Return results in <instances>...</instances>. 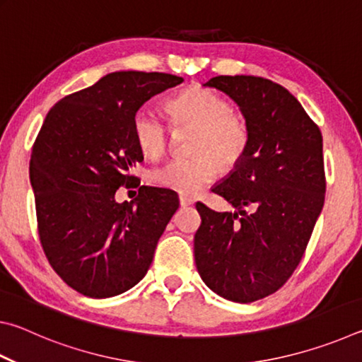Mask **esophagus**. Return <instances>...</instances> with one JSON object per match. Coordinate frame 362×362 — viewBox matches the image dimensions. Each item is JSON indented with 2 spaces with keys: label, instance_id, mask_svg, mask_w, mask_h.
Wrapping results in <instances>:
<instances>
[{
  "label": "esophagus",
  "instance_id": "34e87169",
  "mask_svg": "<svg viewBox=\"0 0 362 362\" xmlns=\"http://www.w3.org/2000/svg\"><path fill=\"white\" fill-rule=\"evenodd\" d=\"M179 201H180V206L182 207H187V206H192L193 204V199L189 198V196H185V194H180Z\"/></svg>",
  "mask_w": 362,
  "mask_h": 362
}]
</instances>
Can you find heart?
<instances>
[{
  "mask_svg": "<svg viewBox=\"0 0 362 362\" xmlns=\"http://www.w3.org/2000/svg\"><path fill=\"white\" fill-rule=\"evenodd\" d=\"M168 112L174 126L194 129L192 153L196 156L173 159L153 169V185L192 196L214 180L218 173L217 163L223 170H231L246 156L250 142L247 119L235 112L225 97L194 86L170 99ZM132 129L146 156L158 158L166 153L170 129L148 108L137 110Z\"/></svg>",
  "mask_w": 362,
  "mask_h": 362,
  "instance_id": "heart-1",
  "label": "heart"
}]
</instances>
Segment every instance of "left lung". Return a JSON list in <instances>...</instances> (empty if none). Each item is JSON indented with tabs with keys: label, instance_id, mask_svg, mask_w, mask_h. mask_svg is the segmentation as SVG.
I'll return each mask as SVG.
<instances>
[{
	"label": "left lung",
	"instance_id": "obj_1",
	"mask_svg": "<svg viewBox=\"0 0 362 362\" xmlns=\"http://www.w3.org/2000/svg\"><path fill=\"white\" fill-rule=\"evenodd\" d=\"M204 86L238 103L250 142L212 188L235 212L196 203L194 262L217 296L250 303L283 287L305 254L326 193L322 136L296 97L269 79L216 76Z\"/></svg>",
	"mask_w": 362,
	"mask_h": 362
}]
</instances>
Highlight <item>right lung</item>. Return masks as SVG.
I'll list each match as a JSON object with an SVG mask.
<instances>
[{"mask_svg":"<svg viewBox=\"0 0 362 362\" xmlns=\"http://www.w3.org/2000/svg\"><path fill=\"white\" fill-rule=\"evenodd\" d=\"M183 78L115 71L64 97L42 122L30 159L38 235L49 263L71 289L93 298L129 291L153 262L179 209L173 189L145 187L127 203L116 189L144 161L134 137L137 110Z\"/></svg>","mask_w":362,"mask_h":362,"instance_id":"obj_1","label":"right lung"}]
</instances>
